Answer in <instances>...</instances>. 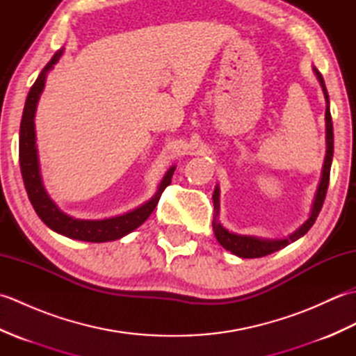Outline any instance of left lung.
<instances>
[{
    "instance_id": "8db88e82",
    "label": "left lung",
    "mask_w": 356,
    "mask_h": 356,
    "mask_svg": "<svg viewBox=\"0 0 356 356\" xmlns=\"http://www.w3.org/2000/svg\"><path fill=\"white\" fill-rule=\"evenodd\" d=\"M315 70L316 78H318L321 88L324 92V97H326V142H327V149H326V159H324V165H323V176L320 180L318 190H316V195L314 200V207H312V213L311 217L307 218V222L301 226L300 229L295 231L289 238H283V240H264V238H257L251 236H238V234H232L228 229H225L223 226L218 223L216 218L213 222V228L216 232V237L218 240L226 251H231L232 254H236L241 259H259V257L269 255L272 252L278 251L284 246H287L292 241L298 240L300 237H303L305 234L312 228V225L315 223L316 217H318L320 211L323 208L324 199H326V193H327V186H329V179H330V165H332V157H334V127H332V116H330V108H329V95L326 86H324V79L321 76V73ZM218 188H216L214 191V208H216V217L218 216Z\"/></svg>"
}]
</instances>
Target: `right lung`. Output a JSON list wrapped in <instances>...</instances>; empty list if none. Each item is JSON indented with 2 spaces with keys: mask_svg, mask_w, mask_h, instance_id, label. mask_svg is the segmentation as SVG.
Masks as SVG:
<instances>
[{
  "mask_svg": "<svg viewBox=\"0 0 356 356\" xmlns=\"http://www.w3.org/2000/svg\"><path fill=\"white\" fill-rule=\"evenodd\" d=\"M63 50L55 53V56L50 59V63L44 67L40 76L35 81V84L30 88L27 95L24 111H22L21 127H19V166H21V176L24 180V186L29 195V200L32 203L36 214L40 216L41 220L58 234L63 236L82 240V241H93V243H101V241H111L127 236L128 232L134 231L136 228L147 220L149 214L153 213L159 199L163 193L166 186L171 184V177L174 174L176 166L168 170L165 174L161 186L156 193V195L145 205L139 207L138 209L127 213L124 216L105 218V220H81V218H73L70 216L64 214L55 203L51 202L49 194L45 193L41 174H40V165H38V154L35 147V110L38 99L44 88L45 74L51 69L53 65L58 63L61 58Z\"/></svg>",
  "mask_w": 356,
  "mask_h": 356,
  "instance_id": "add662e5",
  "label": "right lung"
}]
</instances>
